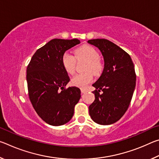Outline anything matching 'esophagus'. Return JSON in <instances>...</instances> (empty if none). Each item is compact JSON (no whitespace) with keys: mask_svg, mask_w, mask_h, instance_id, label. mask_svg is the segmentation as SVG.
Here are the masks:
<instances>
[{"mask_svg":"<svg viewBox=\"0 0 159 159\" xmlns=\"http://www.w3.org/2000/svg\"><path fill=\"white\" fill-rule=\"evenodd\" d=\"M80 91H81L82 93H85L88 92V90L84 89V88H81V89H80Z\"/></svg>","mask_w":159,"mask_h":159,"instance_id":"obj_1","label":"esophagus"}]
</instances>
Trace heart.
Here are the masks:
<instances>
[{"instance_id":"1","label":"heart","mask_w":159,"mask_h":159,"mask_svg":"<svg viewBox=\"0 0 159 159\" xmlns=\"http://www.w3.org/2000/svg\"><path fill=\"white\" fill-rule=\"evenodd\" d=\"M99 57L98 50L90 45H83L78 48L75 51V56L69 52H64L61 57V63L64 69L69 74H72L75 72L76 60H85L88 61L85 67L87 71L75 75L71 79V84L79 88H85L93 80V74H100L104 66Z\"/></svg>"}]
</instances>
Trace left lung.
<instances>
[{"instance_id":"1","label":"left lung","mask_w":159,"mask_h":159,"mask_svg":"<svg viewBox=\"0 0 159 159\" xmlns=\"http://www.w3.org/2000/svg\"><path fill=\"white\" fill-rule=\"evenodd\" d=\"M88 43L99 48L104 60L103 72L93 85L95 99L89 106V114L98 124H112L130 105L136 84L134 64L125 51L109 40L93 39Z\"/></svg>"}]
</instances>
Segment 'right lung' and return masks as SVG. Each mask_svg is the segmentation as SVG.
Segmentation results:
<instances>
[{
    "mask_svg": "<svg viewBox=\"0 0 159 159\" xmlns=\"http://www.w3.org/2000/svg\"><path fill=\"white\" fill-rule=\"evenodd\" d=\"M79 43L76 39L51 40L36 50L26 68L29 99L38 115L49 125L69 122L80 98L79 88H66L70 79L61 63L63 54Z\"/></svg>",
    "mask_w": 159,
    "mask_h": 159,
    "instance_id": "right-lung-1",
    "label": "right lung"
}]
</instances>
